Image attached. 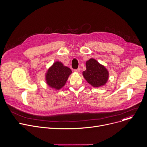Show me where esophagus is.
I'll return each mask as SVG.
<instances>
[{"label":"esophagus","instance_id":"1","mask_svg":"<svg viewBox=\"0 0 147 147\" xmlns=\"http://www.w3.org/2000/svg\"><path fill=\"white\" fill-rule=\"evenodd\" d=\"M80 68H78L77 69H76V70H74V71L75 72H77V73H79L80 71Z\"/></svg>","mask_w":147,"mask_h":147}]
</instances>
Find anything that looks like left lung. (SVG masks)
I'll return each mask as SVG.
<instances>
[{
    "mask_svg": "<svg viewBox=\"0 0 147 147\" xmlns=\"http://www.w3.org/2000/svg\"><path fill=\"white\" fill-rule=\"evenodd\" d=\"M86 70L82 75L86 81L94 87H99L106 84L109 78V71L103 65L95 59L86 61Z\"/></svg>",
    "mask_w": 147,
    "mask_h": 147,
    "instance_id": "8db88e82",
    "label": "left lung"
}]
</instances>
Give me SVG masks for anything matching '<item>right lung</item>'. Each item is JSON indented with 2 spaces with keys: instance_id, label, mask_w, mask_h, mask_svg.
Here are the masks:
<instances>
[{
  "instance_id": "1",
  "label": "right lung",
  "mask_w": 147,
  "mask_h": 147,
  "mask_svg": "<svg viewBox=\"0 0 147 147\" xmlns=\"http://www.w3.org/2000/svg\"><path fill=\"white\" fill-rule=\"evenodd\" d=\"M72 73L71 69L57 61L48 69L45 74V80L48 86L56 90L63 87Z\"/></svg>"
}]
</instances>
